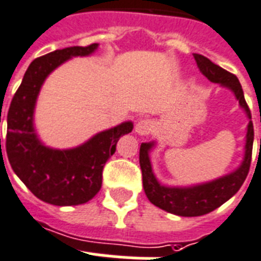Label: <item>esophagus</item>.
<instances>
[{
	"mask_svg": "<svg viewBox=\"0 0 261 261\" xmlns=\"http://www.w3.org/2000/svg\"><path fill=\"white\" fill-rule=\"evenodd\" d=\"M152 131V123L150 119L138 120L135 124V133L138 135H147Z\"/></svg>",
	"mask_w": 261,
	"mask_h": 261,
	"instance_id": "esophagus-1",
	"label": "esophagus"
}]
</instances>
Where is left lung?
Returning <instances> with one entry per match:
<instances>
[{"mask_svg":"<svg viewBox=\"0 0 261 261\" xmlns=\"http://www.w3.org/2000/svg\"><path fill=\"white\" fill-rule=\"evenodd\" d=\"M194 60L201 73L212 83L229 90L239 101L240 109L248 118L247 134H245L244 155L240 165L234 170L221 175L212 181L194 184L188 186H169L161 184L152 170L150 152L155 147V141L143 142L139 149V165L142 169V179L146 196L151 204L162 211L182 217H197L211 213L224 202L232 198L239 192L247 178L251 165L252 146H253V124L251 120V111L245 101L244 92L236 76L221 67L212 63L209 59L194 54Z\"/></svg>","mask_w":261,"mask_h":261,"instance_id":"obj_1","label":"left lung"}]
</instances>
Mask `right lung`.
Returning a JSON list of instances; mask_svg holds the SVG:
<instances>
[{
    "instance_id": "right-lung-1",
    "label": "right lung",
    "mask_w": 261,
    "mask_h": 261,
    "mask_svg": "<svg viewBox=\"0 0 261 261\" xmlns=\"http://www.w3.org/2000/svg\"><path fill=\"white\" fill-rule=\"evenodd\" d=\"M99 44L69 46L36 59L25 72L8 111L6 154L17 177L39 200L56 206L82 205L92 200L101 188V173L115 152L120 137L133 131L127 120L99 131L82 145L54 149L37 135L35 109L46 77L72 57L91 56Z\"/></svg>"
}]
</instances>
